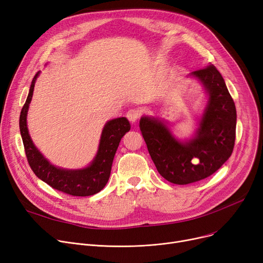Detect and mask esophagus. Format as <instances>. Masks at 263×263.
I'll return each mask as SVG.
<instances>
[{
    "label": "esophagus",
    "instance_id": "esophagus-1",
    "mask_svg": "<svg viewBox=\"0 0 263 263\" xmlns=\"http://www.w3.org/2000/svg\"><path fill=\"white\" fill-rule=\"evenodd\" d=\"M127 118L129 119V121H131L132 123L135 122L140 117V112L137 109H129L127 112Z\"/></svg>",
    "mask_w": 263,
    "mask_h": 263
}]
</instances>
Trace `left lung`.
I'll use <instances>...</instances> for the list:
<instances>
[{"label": "left lung", "mask_w": 263, "mask_h": 263, "mask_svg": "<svg viewBox=\"0 0 263 263\" xmlns=\"http://www.w3.org/2000/svg\"><path fill=\"white\" fill-rule=\"evenodd\" d=\"M187 77L202 85L206 102L191 139H178L166 121L143 116L140 129L160 175L175 184H189L211 176L229 159L236 140L237 110L226 83L213 65Z\"/></svg>", "instance_id": "8db88e82"}]
</instances>
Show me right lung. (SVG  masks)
<instances>
[{
    "instance_id": "1",
    "label": "right lung",
    "mask_w": 263,
    "mask_h": 263,
    "mask_svg": "<svg viewBox=\"0 0 263 263\" xmlns=\"http://www.w3.org/2000/svg\"><path fill=\"white\" fill-rule=\"evenodd\" d=\"M38 71L30 87L26 101L21 109L19 127L25 155L35 175L53 189L72 196H90L100 192L108 181L116 150L122 136L130 131V122L126 117L108 120L103 127L98 151L88 166L78 170H67L55 166L40 153L33 143L27 129V112L32 101Z\"/></svg>"
}]
</instances>
